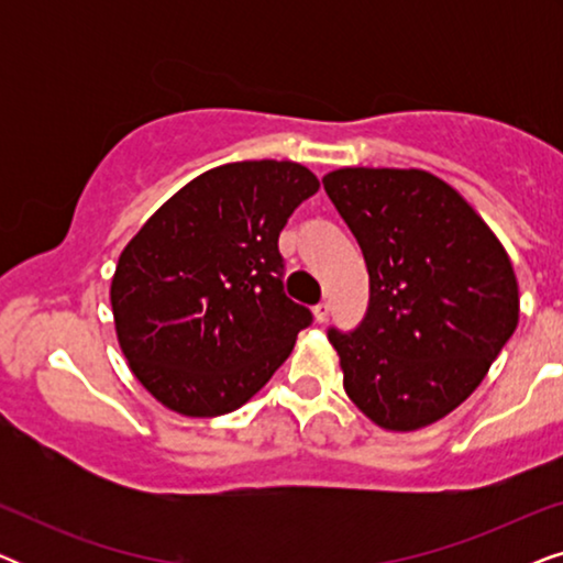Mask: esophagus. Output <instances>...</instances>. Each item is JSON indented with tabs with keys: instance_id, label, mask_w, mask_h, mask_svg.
I'll return each instance as SVG.
<instances>
[{
	"instance_id": "34e87169",
	"label": "esophagus",
	"mask_w": 563,
	"mask_h": 563,
	"mask_svg": "<svg viewBox=\"0 0 563 563\" xmlns=\"http://www.w3.org/2000/svg\"><path fill=\"white\" fill-rule=\"evenodd\" d=\"M330 318V302H320L314 305V320L318 322H325Z\"/></svg>"
}]
</instances>
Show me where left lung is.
I'll list each match as a JSON object with an SVG mask.
<instances>
[{
    "label": "left lung",
    "instance_id": "1",
    "mask_svg": "<svg viewBox=\"0 0 563 563\" xmlns=\"http://www.w3.org/2000/svg\"><path fill=\"white\" fill-rule=\"evenodd\" d=\"M368 272L356 328H330L343 387L387 430L441 420L479 387L518 328V282L466 199L420 168H338L322 179Z\"/></svg>",
    "mask_w": 563,
    "mask_h": 563
}]
</instances>
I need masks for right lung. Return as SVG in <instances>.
Returning a JSON list of instances; mask_svg holds the SVG:
<instances>
[{"label": "right lung", "mask_w": 563, "mask_h": 563, "mask_svg": "<svg viewBox=\"0 0 563 563\" xmlns=\"http://www.w3.org/2000/svg\"><path fill=\"white\" fill-rule=\"evenodd\" d=\"M318 189L291 161L210 168L120 253L110 289L120 349L168 410H238L312 325V312L284 295L279 233Z\"/></svg>", "instance_id": "1"}]
</instances>
